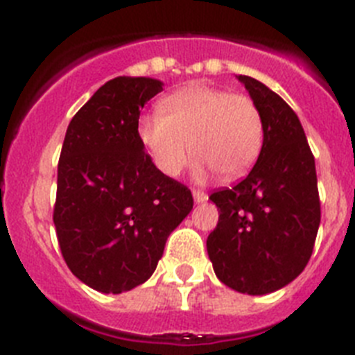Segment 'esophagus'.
<instances>
[{
    "instance_id": "obj_1",
    "label": "esophagus",
    "mask_w": 355,
    "mask_h": 355,
    "mask_svg": "<svg viewBox=\"0 0 355 355\" xmlns=\"http://www.w3.org/2000/svg\"><path fill=\"white\" fill-rule=\"evenodd\" d=\"M193 199H196V202H205V200H208V193L202 192V190H193Z\"/></svg>"
}]
</instances>
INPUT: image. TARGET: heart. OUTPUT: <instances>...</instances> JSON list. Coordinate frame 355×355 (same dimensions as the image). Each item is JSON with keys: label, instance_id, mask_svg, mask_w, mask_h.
<instances>
[{"label": "heart", "instance_id": "b5f03b06", "mask_svg": "<svg viewBox=\"0 0 355 355\" xmlns=\"http://www.w3.org/2000/svg\"><path fill=\"white\" fill-rule=\"evenodd\" d=\"M159 112L140 117L139 139L155 167L168 178L188 167L192 150L200 158V171H215L227 180L245 174L261 153L265 122L245 94L188 85L162 99Z\"/></svg>", "mask_w": 355, "mask_h": 355}]
</instances>
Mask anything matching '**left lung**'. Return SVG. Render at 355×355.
Masks as SVG:
<instances>
[{
	"instance_id": "obj_1",
	"label": "left lung",
	"mask_w": 355,
	"mask_h": 355,
	"mask_svg": "<svg viewBox=\"0 0 355 355\" xmlns=\"http://www.w3.org/2000/svg\"><path fill=\"white\" fill-rule=\"evenodd\" d=\"M238 80L261 110L265 139L249 175L209 196L220 215L206 247L225 286L265 295L291 283L311 258L320 225L318 183L297 114L261 81Z\"/></svg>"
}]
</instances>
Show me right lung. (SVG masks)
Returning a JSON list of instances; mask_svg holds the SVG:
<instances>
[{"mask_svg":"<svg viewBox=\"0 0 355 355\" xmlns=\"http://www.w3.org/2000/svg\"><path fill=\"white\" fill-rule=\"evenodd\" d=\"M162 85L153 78L106 81L65 133L56 238L69 270L101 293L146 283L168 234L193 208L188 187L162 174L139 139L140 110Z\"/></svg>","mask_w":355,"mask_h":355,"instance_id":"add662e5","label":"right lung"}]
</instances>
